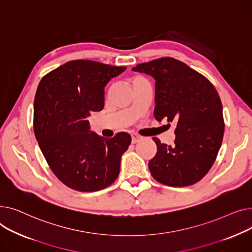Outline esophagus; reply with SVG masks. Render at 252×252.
Segmentation results:
<instances>
[{
	"label": "esophagus",
	"instance_id": "1",
	"mask_svg": "<svg viewBox=\"0 0 252 252\" xmlns=\"http://www.w3.org/2000/svg\"><path fill=\"white\" fill-rule=\"evenodd\" d=\"M140 139H141V136H139L138 134H135V133H134V134L131 135V142H132V143H136V142H138Z\"/></svg>",
	"mask_w": 252,
	"mask_h": 252
}]
</instances>
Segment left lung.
I'll return each instance as SVG.
<instances>
[{
    "label": "left lung",
    "mask_w": 252,
    "mask_h": 252,
    "mask_svg": "<svg viewBox=\"0 0 252 252\" xmlns=\"http://www.w3.org/2000/svg\"><path fill=\"white\" fill-rule=\"evenodd\" d=\"M132 70L156 80L157 121L176 123L172 145L153 138L158 150L149 161L151 174L172 187L198 182L214 165L224 136L223 106L216 88L201 74L173 58L157 59Z\"/></svg>",
    "instance_id": "1"
}]
</instances>
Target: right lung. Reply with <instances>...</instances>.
<instances>
[{
  "label": "right lung",
  "mask_w": 252,
  "mask_h": 252,
  "mask_svg": "<svg viewBox=\"0 0 252 252\" xmlns=\"http://www.w3.org/2000/svg\"><path fill=\"white\" fill-rule=\"evenodd\" d=\"M126 67L90 60L70 61L44 76L33 103V130L58 179L69 188L94 192L111 185L131 136L105 138L91 131L87 117L105 106V86Z\"/></svg>",
  "instance_id": "add662e5"
}]
</instances>
